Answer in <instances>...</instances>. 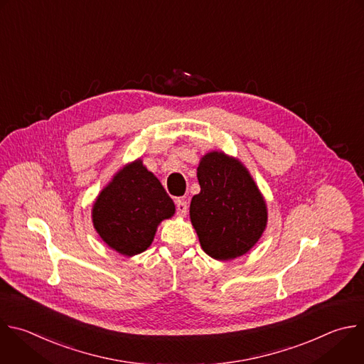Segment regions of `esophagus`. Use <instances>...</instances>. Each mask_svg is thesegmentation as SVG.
I'll list each match as a JSON object with an SVG mask.
<instances>
[{
	"instance_id": "obj_1",
	"label": "esophagus",
	"mask_w": 364,
	"mask_h": 364,
	"mask_svg": "<svg viewBox=\"0 0 364 364\" xmlns=\"http://www.w3.org/2000/svg\"><path fill=\"white\" fill-rule=\"evenodd\" d=\"M176 207H177V213L180 215H186L187 214V210H188V205H187V201L186 198H177L176 200Z\"/></svg>"
}]
</instances>
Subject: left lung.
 <instances>
[{
	"label": "left lung",
	"instance_id": "1",
	"mask_svg": "<svg viewBox=\"0 0 364 364\" xmlns=\"http://www.w3.org/2000/svg\"><path fill=\"white\" fill-rule=\"evenodd\" d=\"M201 191L191 198L190 218L203 250L215 260L246 255L267 224L266 203L249 171L213 151L197 168Z\"/></svg>",
	"mask_w": 364,
	"mask_h": 364
}]
</instances>
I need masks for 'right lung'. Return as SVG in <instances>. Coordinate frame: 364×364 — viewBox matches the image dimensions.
Segmentation results:
<instances>
[{
	"label": "right lung",
	"instance_id": "add662e5",
	"mask_svg": "<svg viewBox=\"0 0 364 364\" xmlns=\"http://www.w3.org/2000/svg\"><path fill=\"white\" fill-rule=\"evenodd\" d=\"M176 211L171 197L141 160L124 167L100 193L92 223L105 243L124 256L150 247L157 225Z\"/></svg>",
	"mask_w": 364,
	"mask_h": 364
}]
</instances>
